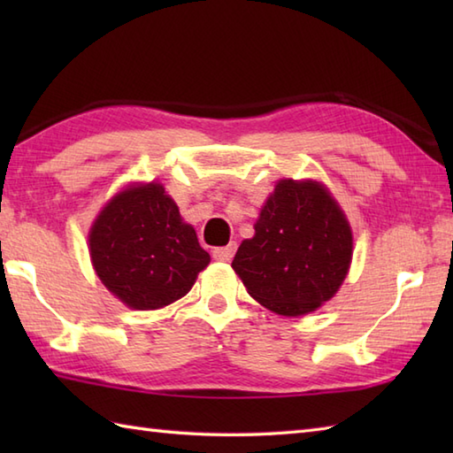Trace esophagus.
Returning <instances> with one entry per match:
<instances>
[{
	"label": "esophagus",
	"instance_id": "1",
	"mask_svg": "<svg viewBox=\"0 0 453 453\" xmlns=\"http://www.w3.org/2000/svg\"><path fill=\"white\" fill-rule=\"evenodd\" d=\"M211 255H214L216 261H232L235 255V243H229L226 247H216L214 251H211Z\"/></svg>",
	"mask_w": 453,
	"mask_h": 453
}]
</instances>
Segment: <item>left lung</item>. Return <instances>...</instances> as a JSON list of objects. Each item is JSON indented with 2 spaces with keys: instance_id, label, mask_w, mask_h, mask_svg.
Wrapping results in <instances>:
<instances>
[{
  "instance_id": "obj_1",
  "label": "left lung",
  "mask_w": 453,
  "mask_h": 453,
  "mask_svg": "<svg viewBox=\"0 0 453 453\" xmlns=\"http://www.w3.org/2000/svg\"><path fill=\"white\" fill-rule=\"evenodd\" d=\"M352 258V234L339 204L319 182L280 180L239 245L234 271L268 310L297 317L339 290Z\"/></svg>"
}]
</instances>
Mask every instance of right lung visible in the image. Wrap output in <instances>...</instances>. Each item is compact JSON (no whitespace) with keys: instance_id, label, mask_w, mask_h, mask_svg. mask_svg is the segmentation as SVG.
<instances>
[{"instance_id":"1","label":"right lung","mask_w":453,"mask_h":453,"mask_svg":"<svg viewBox=\"0 0 453 453\" xmlns=\"http://www.w3.org/2000/svg\"><path fill=\"white\" fill-rule=\"evenodd\" d=\"M95 273L132 310H157L185 296L210 255L157 182L114 196L89 234Z\"/></svg>"}]
</instances>
